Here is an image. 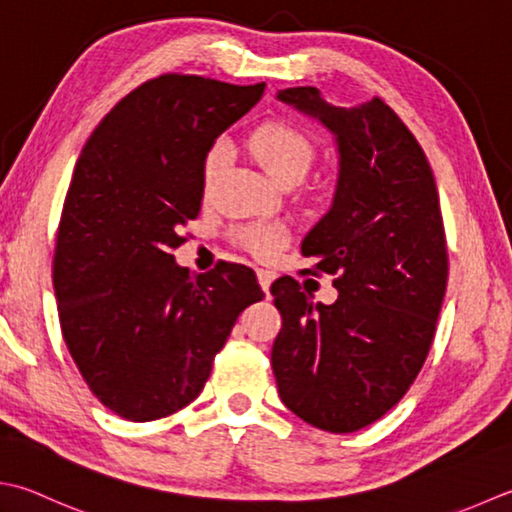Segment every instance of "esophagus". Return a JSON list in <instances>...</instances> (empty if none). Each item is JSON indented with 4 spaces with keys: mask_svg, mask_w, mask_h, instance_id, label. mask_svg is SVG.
Returning a JSON list of instances; mask_svg holds the SVG:
<instances>
[{
    "mask_svg": "<svg viewBox=\"0 0 512 512\" xmlns=\"http://www.w3.org/2000/svg\"><path fill=\"white\" fill-rule=\"evenodd\" d=\"M257 279H259V284H262V288H264V293L268 295L270 293V284H273V279H275V275L270 273V270H264V268H259L257 270Z\"/></svg>",
    "mask_w": 512,
    "mask_h": 512,
    "instance_id": "obj_1",
    "label": "esophagus"
}]
</instances>
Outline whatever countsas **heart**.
<instances>
[{"instance_id": "obj_1", "label": "heart", "mask_w": 512, "mask_h": 512, "mask_svg": "<svg viewBox=\"0 0 512 512\" xmlns=\"http://www.w3.org/2000/svg\"><path fill=\"white\" fill-rule=\"evenodd\" d=\"M246 146L255 162L279 184H295L302 179L315 159V142L306 130L282 119H270L250 130ZM224 148L215 146L204 155L202 162V190L208 195L213 190L219 173L224 168ZM233 242L253 253L259 259H270L282 250L286 230L279 224L253 222L233 230Z\"/></svg>"}]
</instances>
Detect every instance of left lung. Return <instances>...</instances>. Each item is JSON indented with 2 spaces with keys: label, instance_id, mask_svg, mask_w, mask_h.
<instances>
[{
  "label": "left lung",
  "instance_id": "left-lung-1",
  "mask_svg": "<svg viewBox=\"0 0 512 512\" xmlns=\"http://www.w3.org/2000/svg\"><path fill=\"white\" fill-rule=\"evenodd\" d=\"M279 102L333 130V206L302 255L335 275V304H313L293 277L270 286L282 315L270 364L286 408L328 433H355L406 395L433 344L448 282V248L433 170L384 99L328 104L313 86Z\"/></svg>",
  "mask_w": 512,
  "mask_h": 512
}]
</instances>
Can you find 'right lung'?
Here are the masks:
<instances>
[{"label": "right lung", "instance_id": "add662e5", "mask_svg": "<svg viewBox=\"0 0 512 512\" xmlns=\"http://www.w3.org/2000/svg\"><path fill=\"white\" fill-rule=\"evenodd\" d=\"M266 84L166 73L128 93L77 159L53 286L68 353L93 395L130 422L202 393L239 313L264 297L242 264L190 277L173 250L202 208V162Z\"/></svg>", "mask_w": 512, "mask_h": 512}]
</instances>
